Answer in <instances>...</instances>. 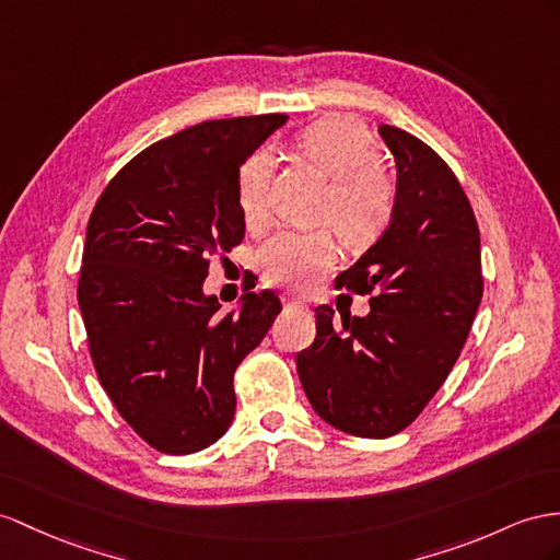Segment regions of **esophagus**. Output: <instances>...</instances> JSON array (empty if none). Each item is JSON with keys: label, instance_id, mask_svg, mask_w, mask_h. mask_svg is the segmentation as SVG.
Returning a JSON list of instances; mask_svg holds the SVG:
<instances>
[{"label": "esophagus", "instance_id": "34e87169", "mask_svg": "<svg viewBox=\"0 0 560 560\" xmlns=\"http://www.w3.org/2000/svg\"><path fill=\"white\" fill-rule=\"evenodd\" d=\"M283 305L289 307V310H307V303H303V300H300V298H293V295L283 298Z\"/></svg>", "mask_w": 560, "mask_h": 560}]
</instances>
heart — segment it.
<instances>
[{"mask_svg": "<svg viewBox=\"0 0 560 560\" xmlns=\"http://www.w3.org/2000/svg\"><path fill=\"white\" fill-rule=\"evenodd\" d=\"M300 155L331 177L322 200V220L334 222L338 236L350 248H366L395 210V184L381 167V149L366 127L350 116H326L298 135ZM271 155L260 149L238 167L236 196L243 222L262 226L269 208ZM331 229L283 232L262 248V275L267 281L293 291H310L336 262Z\"/></svg>", "mask_w": 560, "mask_h": 560, "instance_id": "b5f03b06", "label": "heart"}]
</instances>
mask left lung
<instances>
[{
	"label": "left lung",
	"instance_id": "left-lung-1",
	"mask_svg": "<svg viewBox=\"0 0 560 560\" xmlns=\"http://www.w3.org/2000/svg\"><path fill=\"white\" fill-rule=\"evenodd\" d=\"M390 224L336 285L369 300L366 317L317 307V338L295 366L312 409L342 433L390 438L430 402L458 360L482 300L480 232L450 165L393 125Z\"/></svg>",
	"mask_w": 560,
	"mask_h": 560
}]
</instances>
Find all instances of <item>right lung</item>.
<instances>
[{
  "mask_svg": "<svg viewBox=\"0 0 560 560\" xmlns=\"http://www.w3.org/2000/svg\"><path fill=\"white\" fill-rule=\"evenodd\" d=\"M285 120H208L158 141L92 210L78 283L92 362L120 417L158 452H200L226 433L234 371L281 312L262 291L220 314L203 281L210 257L246 234L241 163Z\"/></svg>",
  "mask_w": 560,
  "mask_h": 560,
  "instance_id": "add662e5",
  "label": "right lung"
}]
</instances>
